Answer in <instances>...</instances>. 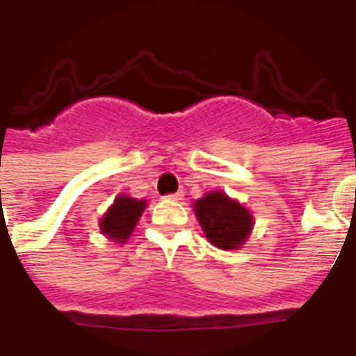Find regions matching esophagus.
Segmentation results:
<instances>
[{
  "mask_svg": "<svg viewBox=\"0 0 356 356\" xmlns=\"http://www.w3.org/2000/svg\"><path fill=\"white\" fill-rule=\"evenodd\" d=\"M181 197H184V194L181 193H172V194H168V196H165V200L178 201V200H181Z\"/></svg>",
  "mask_w": 356,
  "mask_h": 356,
  "instance_id": "esophagus-1",
  "label": "esophagus"
}]
</instances>
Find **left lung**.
Returning a JSON list of instances; mask_svg holds the SVG:
<instances>
[{
    "instance_id": "left-lung-1",
    "label": "left lung",
    "mask_w": 356,
    "mask_h": 356,
    "mask_svg": "<svg viewBox=\"0 0 356 356\" xmlns=\"http://www.w3.org/2000/svg\"><path fill=\"white\" fill-rule=\"evenodd\" d=\"M194 212L207 238L221 250L241 248L253 228L251 213L225 193H209L197 200Z\"/></svg>"
}]
</instances>
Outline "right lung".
Returning a JSON list of instances; mask_svg holds the SVG:
<instances>
[{"instance_id": "add662e5", "label": "right lung", "mask_w": 356, "mask_h": 356, "mask_svg": "<svg viewBox=\"0 0 356 356\" xmlns=\"http://www.w3.org/2000/svg\"><path fill=\"white\" fill-rule=\"evenodd\" d=\"M146 209V201L134 200L128 196H118L114 205L102 219V232L108 235L112 241L124 242L134 232L135 225L139 221L140 213Z\"/></svg>"}]
</instances>
